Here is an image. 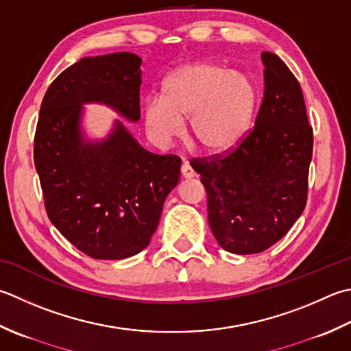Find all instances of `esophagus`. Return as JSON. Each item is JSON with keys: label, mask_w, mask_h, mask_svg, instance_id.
Wrapping results in <instances>:
<instances>
[{"label": "esophagus", "mask_w": 351, "mask_h": 351, "mask_svg": "<svg viewBox=\"0 0 351 351\" xmlns=\"http://www.w3.org/2000/svg\"><path fill=\"white\" fill-rule=\"evenodd\" d=\"M181 175H182V178H185V180H190V178H195L196 176L195 170L190 167L189 162H184L182 166H181Z\"/></svg>", "instance_id": "esophagus-1"}]
</instances>
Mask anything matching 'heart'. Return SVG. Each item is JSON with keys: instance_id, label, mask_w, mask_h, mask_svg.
<instances>
[{"instance_id": "1", "label": "heart", "mask_w": 351, "mask_h": 351, "mask_svg": "<svg viewBox=\"0 0 351 351\" xmlns=\"http://www.w3.org/2000/svg\"><path fill=\"white\" fill-rule=\"evenodd\" d=\"M258 103L256 82L243 71L215 62H193L171 73L162 95L143 103L144 125L152 140L169 146L190 117L193 140L207 152H226L245 138Z\"/></svg>"}]
</instances>
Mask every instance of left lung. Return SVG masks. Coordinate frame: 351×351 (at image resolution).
Masks as SVG:
<instances>
[{"mask_svg":"<svg viewBox=\"0 0 351 351\" xmlns=\"http://www.w3.org/2000/svg\"><path fill=\"white\" fill-rule=\"evenodd\" d=\"M265 91L254 129L226 156L197 160L208 223L232 254H257L283 237L307 201L313 134L298 80L276 53L263 51Z\"/></svg>","mask_w":351,"mask_h":351,"instance_id":"8db88e82","label":"left lung"}]
</instances>
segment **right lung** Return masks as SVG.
Returning a JSON list of instances; mask_svg holds the SVG:
<instances>
[{
	"mask_svg": "<svg viewBox=\"0 0 351 351\" xmlns=\"http://www.w3.org/2000/svg\"><path fill=\"white\" fill-rule=\"evenodd\" d=\"M141 58L111 53L84 58L60 73L40 105L34 166L47 215L68 242L99 260L143 251L162 205L181 176V160L143 149L123 121L101 138L84 126V105H103L140 120Z\"/></svg>",
	"mask_w": 351,
	"mask_h": 351,
	"instance_id": "right-lung-1",
	"label": "right lung"
}]
</instances>
